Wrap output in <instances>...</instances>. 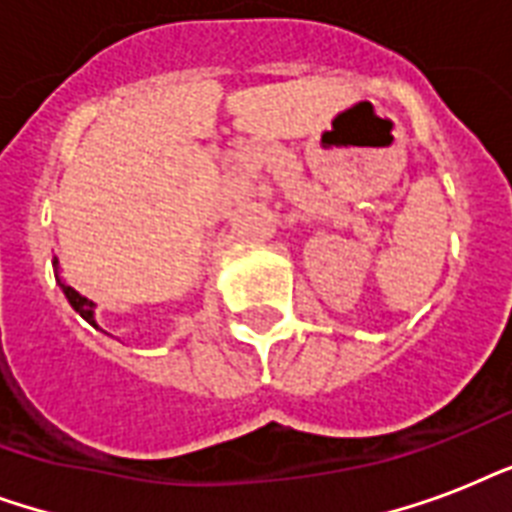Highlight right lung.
Returning a JSON list of instances; mask_svg holds the SVG:
<instances>
[{"label": "right lung", "mask_w": 512, "mask_h": 512, "mask_svg": "<svg viewBox=\"0 0 512 512\" xmlns=\"http://www.w3.org/2000/svg\"><path fill=\"white\" fill-rule=\"evenodd\" d=\"M52 265H55V279H58V287L63 289V295H66L68 305H71V308H74V311L79 313V316H82V319L87 321V324H92V327H95V329H100L98 321H95V303H92V300H87V297H84V295H79V292H76V289L71 287V284H66V281L60 279L58 260H52ZM106 335H108V332H106Z\"/></svg>", "instance_id": "right-lung-1"}]
</instances>
